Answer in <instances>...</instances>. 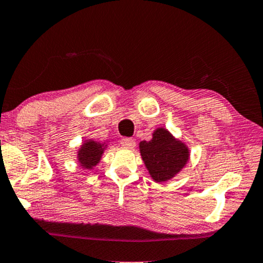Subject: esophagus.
Listing matches in <instances>:
<instances>
[{"mask_svg":"<svg viewBox=\"0 0 263 263\" xmlns=\"http://www.w3.org/2000/svg\"><path fill=\"white\" fill-rule=\"evenodd\" d=\"M121 145L124 148H133L135 146V140L132 138H123L121 140Z\"/></svg>","mask_w":263,"mask_h":263,"instance_id":"1","label":"esophagus"}]
</instances>
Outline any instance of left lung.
I'll use <instances>...</instances> for the list:
<instances>
[{
	"mask_svg": "<svg viewBox=\"0 0 263 263\" xmlns=\"http://www.w3.org/2000/svg\"><path fill=\"white\" fill-rule=\"evenodd\" d=\"M140 152L157 182L172 179L189 161L186 146L176 141L165 129H157L152 140L140 142Z\"/></svg>",
	"mask_w": 263,
	"mask_h": 263,
	"instance_id": "8db88e82",
	"label": "left lung"
}]
</instances>
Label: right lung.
<instances>
[{"instance_id":"add662e5","label":"right lung","mask_w":263,"mask_h":263,"mask_svg":"<svg viewBox=\"0 0 263 263\" xmlns=\"http://www.w3.org/2000/svg\"><path fill=\"white\" fill-rule=\"evenodd\" d=\"M102 152H104V146L100 142L93 141L89 140L83 147L81 148L80 153H78V159L83 168H93L95 164H98L100 161Z\"/></svg>"}]
</instances>
